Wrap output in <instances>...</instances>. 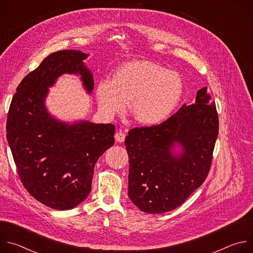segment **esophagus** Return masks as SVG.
<instances>
[{
    "label": "esophagus",
    "mask_w": 253,
    "mask_h": 253,
    "mask_svg": "<svg viewBox=\"0 0 253 253\" xmlns=\"http://www.w3.org/2000/svg\"><path fill=\"white\" fill-rule=\"evenodd\" d=\"M125 137H126V135L124 134V132H122L121 130H119V131H117L116 133H115V140L117 141V142H123L124 140H125Z\"/></svg>",
    "instance_id": "34e87169"
}]
</instances>
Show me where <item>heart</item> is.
I'll list each match as a JSON object with an SVG mask.
<instances>
[{
    "mask_svg": "<svg viewBox=\"0 0 253 253\" xmlns=\"http://www.w3.org/2000/svg\"><path fill=\"white\" fill-rule=\"evenodd\" d=\"M184 92L178 72L151 61L134 60L120 65L111 81L102 80L95 89L99 110L107 117L129 113L141 126H156L176 110Z\"/></svg>",
    "mask_w": 253,
    "mask_h": 253,
    "instance_id": "heart-1",
    "label": "heart"
}]
</instances>
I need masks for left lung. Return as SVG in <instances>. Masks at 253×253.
<instances>
[{
    "label": "left lung",
    "instance_id": "obj_1",
    "mask_svg": "<svg viewBox=\"0 0 253 253\" xmlns=\"http://www.w3.org/2000/svg\"><path fill=\"white\" fill-rule=\"evenodd\" d=\"M218 136V114L204 87L165 122L129 131L128 195L143 212L159 214L181 205L202 185Z\"/></svg>",
    "mask_w": 253,
    "mask_h": 253
}]
</instances>
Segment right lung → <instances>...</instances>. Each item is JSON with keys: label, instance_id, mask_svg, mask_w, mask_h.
I'll return each instance as SVG.
<instances>
[{"label": "right lung", "instance_id": "add662e5", "mask_svg": "<svg viewBox=\"0 0 253 253\" xmlns=\"http://www.w3.org/2000/svg\"><path fill=\"white\" fill-rule=\"evenodd\" d=\"M88 57L78 50L50 54L22 80L8 113L7 139L23 185L57 210L72 209L87 198L95 164L115 141L114 125L63 121L46 105L49 89L64 74L79 76L92 94L93 75L84 62Z\"/></svg>", "mask_w": 253, "mask_h": 253}]
</instances>
